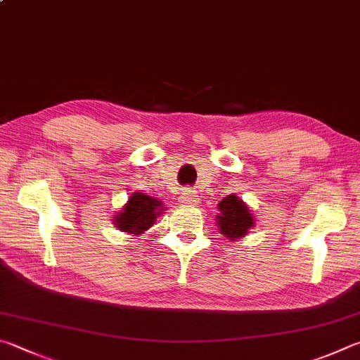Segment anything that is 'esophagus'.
Instances as JSON below:
<instances>
[{
    "label": "esophagus",
    "mask_w": 360,
    "mask_h": 360,
    "mask_svg": "<svg viewBox=\"0 0 360 360\" xmlns=\"http://www.w3.org/2000/svg\"><path fill=\"white\" fill-rule=\"evenodd\" d=\"M179 201L184 202V205H198V197L197 193H195L193 191H188V188H184V191L181 192L179 195Z\"/></svg>",
    "instance_id": "obj_1"
}]
</instances>
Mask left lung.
<instances>
[{
  "label": "left lung",
  "mask_w": 360,
  "mask_h": 360,
  "mask_svg": "<svg viewBox=\"0 0 360 360\" xmlns=\"http://www.w3.org/2000/svg\"><path fill=\"white\" fill-rule=\"evenodd\" d=\"M219 209L221 215L217 219L220 231L228 239L236 240L240 236H245L247 230L253 226V217L247 206L236 195H228L220 201Z\"/></svg>",
  "instance_id": "8db88e82"
}]
</instances>
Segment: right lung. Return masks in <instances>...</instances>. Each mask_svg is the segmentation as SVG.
I'll return each instance as SVG.
<instances>
[{"label": "right lung", "instance_id": "add662e5", "mask_svg": "<svg viewBox=\"0 0 360 360\" xmlns=\"http://www.w3.org/2000/svg\"><path fill=\"white\" fill-rule=\"evenodd\" d=\"M162 202L145 193H132L122 212L115 217V225L121 231L129 234H141L154 225V220L160 214Z\"/></svg>", "mask_w": 360, "mask_h": 360}]
</instances>
